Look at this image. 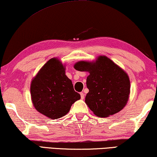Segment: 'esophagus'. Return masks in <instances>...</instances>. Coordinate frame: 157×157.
<instances>
[{
    "instance_id": "34e87169",
    "label": "esophagus",
    "mask_w": 157,
    "mask_h": 157,
    "mask_svg": "<svg viewBox=\"0 0 157 157\" xmlns=\"http://www.w3.org/2000/svg\"><path fill=\"white\" fill-rule=\"evenodd\" d=\"M80 96H81V99H84V98H85V94L83 92H81L80 93Z\"/></svg>"
}]
</instances>
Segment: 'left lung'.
Returning <instances> with one entry per match:
<instances>
[{"label": "left lung", "instance_id": "8db88e82", "mask_svg": "<svg viewBox=\"0 0 157 157\" xmlns=\"http://www.w3.org/2000/svg\"><path fill=\"white\" fill-rule=\"evenodd\" d=\"M79 71H87L89 92L85 103L96 116L108 117L122 110L130 92L127 73L106 56H101L94 62L79 61L74 65Z\"/></svg>", "mask_w": 157, "mask_h": 157}]
</instances>
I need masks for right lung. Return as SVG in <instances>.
I'll list each match as a JSON object with an SVG mask.
<instances>
[{"instance_id":"obj_1","label":"right lung","mask_w":157,"mask_h":157,"mask_svg":"<svg viewBox=\"0 0 157 157\" xmlns=\"http://www.w3.org/2000/svg\"><path fill=\"white\" fill-rule=\"evenodd\" d=\"M65 69L58 58H51L33 78L30 86L34 108L51 119L66 115L72 104L80 99Z\"/></svg>"}]
</instances>
